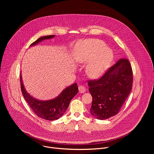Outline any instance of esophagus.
I'll list each match as a JSON object with an SVG mask.
<instances>
[{
  "instance_id": "34e87169",
  "label": "esophagus",
  "mask_w": 154,
  "mask_h": 154,
  "mask_svg": "<svg viewBox=\"0 0 154 154\" xmlns=\"http://www.w3.org/2000/svg\"><path fill=\"white\" fill-rule=\"evenodd\" d=\"M79 90L80 93H83L86 91V88L83 86L80 85L79 86Z\"/></svg>"
}]
</instances>
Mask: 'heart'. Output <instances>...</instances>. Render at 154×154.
I'll return each instance as SVG.
<instances>
[{"label":"heart","instance_id":"b5f03b06","mask_svg":"<svg viewBox=\"0 0 154 154\" xmlns=\"http://www.w3.org/2000/svg\"><path fill=\"white\" fill-rule=\"evenodd\" d=\"M75 49L77 60L79 63L89 62L86 67V74L90 78L97 79L102 77L109 68L113 60V53L110 48L96 39H86L79 42Z\"/></svg>","mask_w":154,"mask_h":154}]
</instances>
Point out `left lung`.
I'll use <instances>...</instances> for the list:
<instances>
[{
	"instance_id": "8db88e82",
	"label": "left lung",
	"mask_w": 154,
	"mask_h": 154,
	"mask_svg": "<svg viewBox=\"0 0 154 154\" xmlns=\"http://www.w3.org/2000/svg\"><path fill=\"white\" fill-rule=\"evenodd\" d=\"M132 83V69L125 58L118 60L99 79L88 81L93 97L91 115L100 120L117 115L131 91Z\"/></svg>"
}]
</instances>
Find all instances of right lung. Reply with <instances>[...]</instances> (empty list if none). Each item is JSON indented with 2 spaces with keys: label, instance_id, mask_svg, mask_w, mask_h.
Segmentation results:
<instances>
[{
  "label": "right lung",
  "instance_id": "1",
  "mask_svg": "<svg viewBox=\"0 0 154 154\" xmlns=\"http://www.w3.org/2000/svg\"><path fill=\"white\" fill-rule=\"evenodd\" d=\"M55 35L45 36L38 38L31 44L30 46L37 45L39 42L53 38ZM20 89L22 93L33 112L39 118L48 121H54L61 117L69 106L72 99L79 92L76 83L67 87L56 98L49 100H39L31 96L24 88L21 74L20 75Z\"/></svg>",
  "mask_w": 154,
  "mask_h": 154
}]
</instances>
